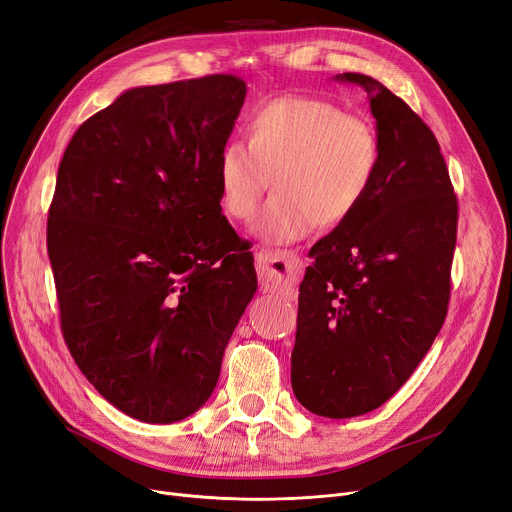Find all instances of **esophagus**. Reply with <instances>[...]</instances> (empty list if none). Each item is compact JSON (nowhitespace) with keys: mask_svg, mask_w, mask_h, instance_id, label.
Instances as JSON below:
<instances>
[{"mask_svg":"<svg viewBox=\"0 0 512 512\" xmlns=\"http://www.w3.org/2000/svg\"><path fill=\"white\" fill-rule=\"evenodd\" d=\"M255 263L259 280L265 291H280L297 280L303 270V263L293 251H257Z\"/></svg>","mask_w":512,"mask_h":512,"instance_id":"1","label":"esophagus"}]
</instances>
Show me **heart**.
<instances>
[{"label":"heart","instance_id":"obj_1","mask_svg":"<svg viewBox=\"0 0 512 512\" xmlns=\"http://www.w3.org/2000/svg\"><path fill=\"white\" fill-rule=\"evenodd\" d=\"M247 144L219 154L217 196L228 219L249 221L261 196H274L257 217L255 234L291 244L320 228H337L362 207L381 169L374 127L314 96H280L253 110Z\"/></svg>","mask_w":512,"mask_h":512}]
</instances>
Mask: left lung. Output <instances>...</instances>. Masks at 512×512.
<instances>
[{"label": "left lung", "mask_w": 512, "mask_h": 512, "mask_svg": "<svg viewBox=\"0 0 512 512\" xmlns=\"http://www.w3.org/2000/svg\"><path fill=\"white\" fill-rule=\"evenodd\" d=\"M337 79L368 94L381 169L362 207L309 251L291 385L309 412L353 418L410 379L446 320L458 201L414 110L368 75Z\"/></svg>", "instance_id": "obj_1"}]
</instances>
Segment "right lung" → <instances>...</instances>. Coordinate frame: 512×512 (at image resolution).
<instances>
[{
  "label": "right lung",
  "instance_id": "add662e5",
  "mask_svg": "<svg viewBox=\"0 0 512 512\" xmlns=\"http://www.w3.org/2000/svg\"><path fill=\"white\" fill-rule=\"evenodd\" d=\"M244 96L234 75L131 87L58 167L48 255L64 341L104 399L150 425L205 406L257 291L217 196Z\"/></svg>",
  "mask_w": 512,
  "mask_h": 512
}]
</instances>
